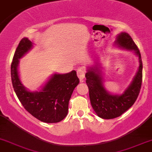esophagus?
<instances>
[{
    "label": "esophagus",
    "mask_w": 152,
    "mask_h": 152,
    "mask_svg": "<svg viewBox=\"0 0 152 152\" xmlns=\"http://www.w3.org/2000/svg\"><path fill=\"white\" fill-rule=\"evenodd\" d=\"M77 76L78 78H79L81 81L85 78V71L82 69H78L77 70Z\"/></svg>",
    "instance_id": "1"
}]
</instances>
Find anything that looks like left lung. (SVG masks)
<instances>
[{
    "label": "left lung",
    "mask_w": 152,
    "mask_h": 152,
    "mask_svg": "<svg viewBox=\"0 0 152 152\" xmlns=\"http://www.w3.org/2000/svg\"><path fill=\"white\" fill-rule=\"evenodd\" d=\"M114 45L134 51L139 57V66L133 81L121 95H113L104 88L100 64L96 63L87 70L86 82L89 91L91 104L96 114L104 119L118 117L126 111L136 102L142 86V57L133 39L127 33L122 32L117 36Z\"/></svg>",
    "instance_id": "obj_1"
}]
</instances>
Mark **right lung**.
<instances>
[{"mask_svg": "<svg viewBox=\"0 0 152 152\" xmlns=\"http://www.w3.org/2000/svg\"><path fill=\"white\" fill-rule=\"evenodd\" d=\"M33 43L23 38L19 43L11 63V81L15 94L28 112L45 123H57L66 117L69 102L79 83L76 71L53 74L39 91L31 92L22 84L18 74L19 59L29 51Z\"/></svg>", "mask_w": 152, "mask_h": 152, "instance_id": "obj_1", "label": "right lung"}]
</instances>
